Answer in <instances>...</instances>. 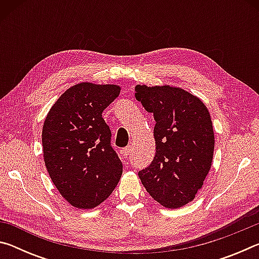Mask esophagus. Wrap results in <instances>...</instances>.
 <instances>
[{
  "mask_svg": "<svg viewBox=\"0 0 259 259\" xmlns=\"http://www.w3.org/2000/svg\"><path fill=\"white\" fill-rule=\"evenodd\" d=\"M130 152H131V146H126V147L123 148V154H124V156L130 155Z\"/></svg>",
  "mask_w": 259,
  "mask_h": 259,
  "instance_id": "obj_1",
  "label": "esophagus"
}]
</instances>
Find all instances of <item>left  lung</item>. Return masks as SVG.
Returning <instances> with one entry per match:
<instances>
[{
    "label": "left lung",
    "mask_w": 259,
    "mask_h": 259,
    "mask_svg": "<svg viewBox=\"0 0 259 259\" xmlns=\"http://www.w3.org/2000/svg\"><path fill=\"white\" fill-rule=\"evenodd\" d=\"M135 96L155 120V156L138 176L163 207H183L195 198L211 166L210 114L198 97L181 88L137 85Z\"/></svg>",
    "instance_id": "obj_1"
}]
</instances>
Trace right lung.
I'll list each match as a JSON object with an SVG mask.
<instances>
[{"mask_svg":"<svg viewBox=\"0 0 259 259\" xmlns=\"http://www.w3.org/2000/svg\"><path fill=\"white\" fill-rule=\"evenodd\" d=\"M119 95L117 85L78 83L60 96L46 117L42 146L48 172L60 194L76 208L104 202L123 171L102 115Z\"/></svg>","mask_w":259,"mask_h":259,"instance_id":"add662e5","label":"right lung"}]
</instances>
